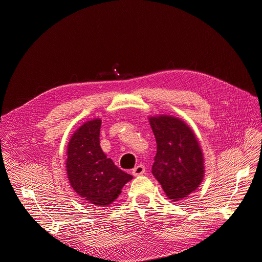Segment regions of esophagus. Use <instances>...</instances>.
<instances>
[{"label": "esophagus", "mask_w": 262, "mask_h": 262, "mask_svg": "<svg viewBox=\"0 0 262 262\" xmlns=\"http://www.w3.org/2000/svg\"><path fill=\"white\" fill-rule=\"evenodd\" d=\"M132 173H133V176H141V175H143V173H145V167L143 165H138V166H136V167H134L133 169H132Z\"/></svg>", "instance_id": "1"}]
</instances>
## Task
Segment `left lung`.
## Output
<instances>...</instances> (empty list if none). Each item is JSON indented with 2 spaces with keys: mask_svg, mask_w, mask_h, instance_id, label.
Returning <instances> with one entry per match:
<instances>
[{
  "mask_svg": "<svg viewBox=\"0 0 262 262\" xmlns=\"http://www.w3.org/2000/svg\"><path fill=\"white\" fill-rule=\"evenodd\" d=\"M149 123L157 144L152 173L168 199L179 201L202 182L204 166L199 142L190 126L178 118L152 117Z\"/></svg>",
  "mask_w": 262,
  "mask_h": 262,
  "instance_id": "left-lung-1",
  "label": "left lung"
}]
</instances>
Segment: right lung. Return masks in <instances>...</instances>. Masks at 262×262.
<instances>
[{
    "instance_id": "obj_1",
    "label": "right lung",
    "mask_w": 262,
    "mask_h": 262,
    "mask_svg": "<svg viewBox=\"0 0 262 262\" xmlns=\"http://www.w3.org/2000/svg\"><path fill=\"white\" fill-rule=\"evenodd\" d=\"M101 120L85 122L68 145L67 172L75 192L87 203L107 207L121 193L132 176L118 168L99 145Z\"/></svg>"
}]
</instances>
